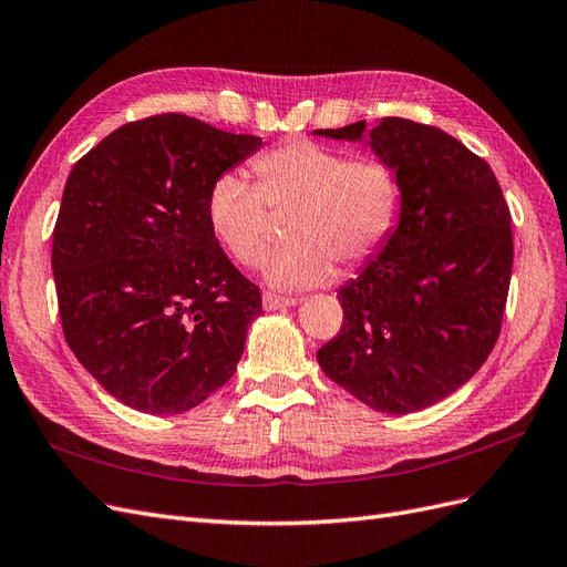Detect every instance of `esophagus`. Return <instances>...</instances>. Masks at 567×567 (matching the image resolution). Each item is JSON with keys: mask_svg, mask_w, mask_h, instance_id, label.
Segmentation results:
<instances>
[{"mask_svg": "<svg viewBox=\"0 0 567 567\" xmlns=\"http://www.w3.org/2000/svg\"><path fill=\"white\" fill-rule=\"evenodd\" d=\"M296 300L293 298H284V296H274V293H265L262 296V307L267 312H274V310H281V307H293Z\"/></svg>", "mask_w": 567, "mask_h": 567, "instance_id": "34e87169", "label": "esophagus"}]
</instances>
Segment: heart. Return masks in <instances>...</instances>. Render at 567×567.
Returning <instances> with one entry per match:
<instances>
[{
  "label": "heart",
  "mask_w": 567,
  "mask_h": 567,
  "mask_svg": "<svg viewBox=\"0 0 567 567\" xmlns=\"http://www.w3.org/2000/svg\"><path fill=\"white\" fill-rule=\"evenodd\" d=\"M255 184L221 173L208 192L205 215L236 262L257 265L269 248V210L288 213L290 244L265 262L271 286L296 290L333 279L336 265L354 269L383 246L400 188L375 158H350L317 142L296 140L252 161Z\"/></svg>",
  "instance_id": "1"
}]
</instances>
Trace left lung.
Segmentation results:
<instances>
[{
  "instance_id": "obj_1",
  "label": "left lung",
  "mask_w": 567,
  "mask_h": 567,
  "mask_svg": "<svg viewBox=\"0 0 567 567\" xmlns=\"http://www.w3.org/2000/svg\"><path fill=\"white\" fill-rule=\"evenodd\" d=\"M400 188V221L338 290L342 329L317 352L333 383L383 414H411L468 383L502 331L511 213L492 167L452 134L404 117L319 136L362 142Z\"/></svg>"
}]
</instances>
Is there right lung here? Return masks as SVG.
Wrapping results in <instances>:
<instances>
[{"label":"right lung","mask_w":567,"mask_h":567,"mask_svg":"<svg viewBox=\"0 0 567 567\" xmlns=\"http://www.w3.org/2000/svg\"><path fill=\"white\" fill-rule=\"evenodd\" d=\"M260 146L163 113L117 127L68 175L51 246L63 336L123 404L182 414L234 375L262 296L219 248L205 203Z\"/></svg>","instance_id":"right-lung-1"}]
</instances>
